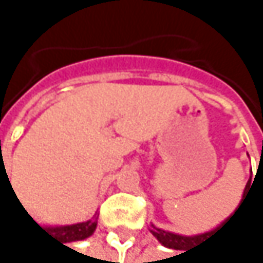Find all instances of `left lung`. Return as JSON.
I'll use <instances>...</instances> for the list:
<instances>
[{
  "label": "left lung",
  "instance_id": "obj_1",
  "mask_svg": "<svg viewBox=\"0 0 263 263\" xmlns=\"http://www.w3.org/2000/svg\"><path fill=\"white\" fill-rule=\"evenodd\" d=\"M249 184H251V181H248L246 187H248ZM246 187H245V191H246ZM243 197H245V193H243ZM241 202H243V199H241ZM241 202H240V205H241ZM240 205H238V208H240ZM235 211H237V210H235ZM235 211H234V215H235ZM234 215H230L227 219H224V221H222L218 227H215L213 230H208V232H203V234H197V235H189V237H187V235L174 234V232L162 230V229L156 227L155 224H151L149 232H151V234H153V237L158 238V241H159L161 245H164L165 248L178 249V251H184V252H186L187 248L202 243V241L206 240L208 237H211L213 234H216V230L219 232V230L226 226V222H229V219H232V216H234ZM181 254H183V252H181Z\"/></svg>",
  "mask_w": 263,
  "mask_h": 263
}]
</instances>
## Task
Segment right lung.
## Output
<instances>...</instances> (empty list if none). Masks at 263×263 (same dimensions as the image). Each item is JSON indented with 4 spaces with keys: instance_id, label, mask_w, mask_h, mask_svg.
<instances>
[{
    "instance_id": "1",
    "label": "right lung",
    "mask_w": 263,
    "mask_h": 263,
    "mask_svg": "<svg viewBox=\"0 0 263 263\" xmlns=\"http://www.w3.org/2000/svg\"><path fill=\"white\" fill-rule=\"evenodd\" d=\"M1 168L3 162H1ZM6 170V168H4ZM7 177V174H6ZM9 180V178H7ZM31 216V215H29ZM33 219V218H31ZM34 221V219H33ZM36 222V221H34ZM37 224V222H36ZM39 226V224H37ZM98 227V218H93L85 222H77V224H70V226H39V229H42L44 232H47L48 235L55 237L57 240H61L63 243H70V241H79V240H85L88 237H91L95 234V230Z\"/></svg>"
}]
</instances>
